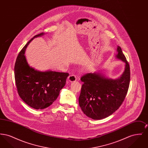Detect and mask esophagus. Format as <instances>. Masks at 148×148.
Returning <instances> with one entry per match:
<instances>
[{
  "label": "esophagus",
  "instance_id": "34e87169",
  "mask_svg": "<svg viewBox=\"0 0 148 148\" xmlns=\"http://www.w3.org/2000/svg\"><path fill=\"white\" fill-rule=\"evenodd\" d=\"M76 80H77V77H76V76L74 75H70L68 77V82H71V83L76 81Z\"/></svg>",
  "mask_w": 148,
  "mask_h": 148
}]
</instances>
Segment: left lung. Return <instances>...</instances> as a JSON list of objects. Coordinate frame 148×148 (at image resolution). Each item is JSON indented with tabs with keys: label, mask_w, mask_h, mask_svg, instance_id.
Returning <instances> with one entry per match:
<instances>
[{
	"label": "left lung",
	"mask_w": 148,
	"mask_h": 148,
	"mask_svg": "<svg viewBox=\"0 0 148 148\" xmlns=\"http://www.w3.org/2000/svg\"><path fill=\"white\" fill-rule=\"evenodd\" d=\"M116 58L125 63L123 74L116 79L107 77L101 71L85 74L79 104L85 114L94 120L110 116L119 109L128 90L130 67L121 48L117 46Z\"/></svg>",
	"instance_id": "8db88e82"
}]
</instances>
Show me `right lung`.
<instances>
[{"label": "right lung", "mask_w": 148, "mask_h": 148, "mask_svg": "<svg viewBox=\"0 0 148 148\" xmlns=\"http://www.w3.org/2000/svg\"><path fill=\"white\" fill-rule=\"evenodd\" d=\"M44 34L42 33L36 35L27 42L17 56L14 66L19 95L28 106L35 109H43L53 104L69 75L67 73L38 71L28 63L24 54L29 44L35 38Z\"/></svg>", "instance_id": "right-lung-1"}]
</instances>
